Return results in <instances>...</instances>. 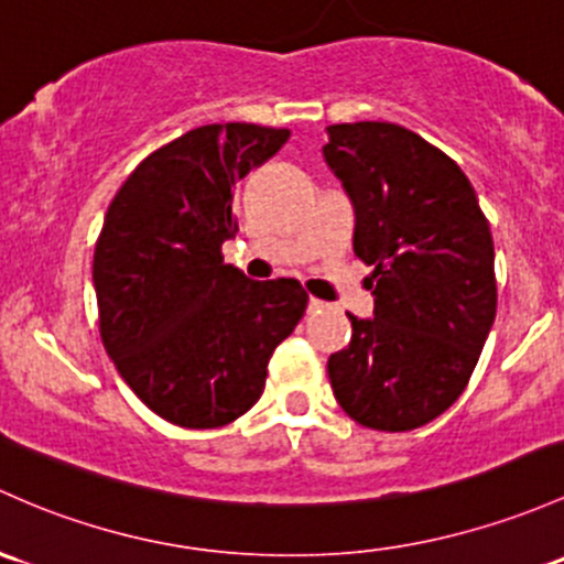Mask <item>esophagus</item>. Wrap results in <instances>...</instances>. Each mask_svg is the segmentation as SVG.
<instances>
[{"label":"esophagus","instance_id":"obj_1","mask_svg":"<svg viewBox=\"0 0 564 564\" xmlns=\"http://www.w3.org/2000/svg\"><path fill=\"white\" fill-rule=\"evenodd\" d=\"M324 302L322 300H316V297H311V302H307V311H324Z\"/></svg>","mask_w":564,"mask_h":564}]
</instances>
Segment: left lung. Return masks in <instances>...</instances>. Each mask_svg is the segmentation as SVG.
Returning a JSON list of instances; mask_svg holds the SVG:
<instances>
[{
    "instance_id": "left-lung-1",
    "label": "left lung",
    "mask_w": 564,
    "mask_h": 564,
    "mask_svg": "<svg viewBox=\"0 0 564 564\" xmlns=\"http://www.w3.org/2000/svg\"><path fill=\"white\" fill-rule=\"evenodd\" d=\"M324 159L354 205V253L372 267V318L327 361L343 411L408 432L459 400L495 324L489 221L459 164L387 121L335 123Z\"/></svg>"
}]
</instances>
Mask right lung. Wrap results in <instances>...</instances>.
<instances>
[{
	"label": "right lung",
	"mask_w": 564,
	"mask_h": 564,
	"mask_svg": "<svg viewBox=\"0 0 564 564\" xmlns=\"http://www.w3.org/2000/svg\"><path fill=\"white\" fill-rule=\"evenodd\" d=\"M289 129L207 123L134 167L94 248L99 335L129 389L156 416L216 430L262 397L267 361L307 307L294 278L251 281L224 264L235 183Z\"/></svg>",
	"instance_id": "obj_1"
}]
</instances>
